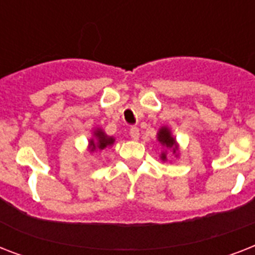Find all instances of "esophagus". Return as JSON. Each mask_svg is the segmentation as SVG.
<instances>
[{
    "instance_id": "esophagus-1",
    "label": "esophagus",
    "mask_w": 255,
    "mask_h": 255,
    "mask_svg": "<svg viewBox=\"0 0 255 255\" xmlns=\"http://www.w3.org/2000/svg\"><path fill=\"white\" fill-rule=\"evenodd\" d=\"M129 135H131V139L132 140H139L140 137V131L137 127H132L129 129Z\"/></svg>"
}]
</instances>
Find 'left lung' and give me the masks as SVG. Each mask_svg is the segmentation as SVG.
<instances>
[{"instance_id": "8db88e82", "label": "left lung", "mask_w": 255, "mask_h": 255, "mask_svg": "<svg viewBox=\"0 0 255 255\" xmlns=\"http://www.w3.org/2000/svg\"><path fill=\"white\" fill-rule=\"evenodd\" d=\"M156 139L160 143V145L164 148L161 153H160V159L163 160V161H167L168 160V151L174 157H178V155H180V147H178V143L176 141V137L172 135V131H170L169 127L163 126V127L160 128L157 135H156Z\"/></svg>"}]
</instances>
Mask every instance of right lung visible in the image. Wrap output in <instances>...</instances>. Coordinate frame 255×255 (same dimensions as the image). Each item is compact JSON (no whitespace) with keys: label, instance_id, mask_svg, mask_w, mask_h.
<instances>
[{"label":"right lung","instance_id":"1","mask_svg":"<svg viewBox=\"0 0 255 255\" xmlns=\"http://www.w3.org/2000/svg\"><path fill=\"white\" fill-rule=\"evenodd\" d=\"M115 143L114 136H108L100 127H96L92 129V137L88 140L87 149L90 153H94L96 151H103L107 147H111Z\"/></svg>","mask_w":255,"mask_h":255}]
</instances>
